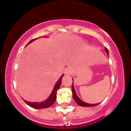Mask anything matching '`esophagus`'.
Segmentation results:
<instances>
[{
	"instance_id": "1",
	"label": "esophagus",
	"mask_w": 131,
	"mask_h": 131,
	"mask_svg": "<svg viewBox=\"0 0 131 131\" xmlns=\"http://www.w3.org/2000/svg\"><path fill=\"white\" fill-rule=\"evenodd\" d=\"M72 73H73V69H72L71 68L68 67V68H66V70H65L66 74H72Z\"/></svg>"
}]
</instances>
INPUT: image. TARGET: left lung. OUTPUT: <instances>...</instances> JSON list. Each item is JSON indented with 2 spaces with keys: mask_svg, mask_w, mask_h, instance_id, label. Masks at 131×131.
Returning <instances> with one entry per match:
<instances>
[{
  "mask_svg": "<svg viewBox=\"0 0 131 131\" xmlns=\"http://www.w3.org/2000/svg\"><path fill=\"white\" fill-rule=\"evenodd\" d=\"M105 50H106V53L108 55V50L107 48H105ZM72 92H73V98L74 100V101L76 102L78 105H80L81 106H94L99 104V103H96V104H89V103H85V102L82 101V100L78 97L77 95H76V91H75L74 86H73V83L72 84Z\"/></svg>",
  "mask_w": 131,
  "mask_h": 131,
  "instance_id": "left-lung-1",
  "label": "left lung"
}]
</instances>
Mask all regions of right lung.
Listing matches in <instances>:
<instances>
[{
	"instance_id": "obj_1",
	"label": "right lung",
	"mask_w": 131,
	"mask_h": 131,
	"mask_svg": "<svg viewBox=\"0 0 131 131\" xmlns=\"http://www.w3.org/2000/svg\"><path fill=\"white\" fill-rule=\"evenodd\" d=\"M37 39L38 38L31 40V41L28 43V45L30 43L34 41V40ZM28 45H27V46H28ZM63 76V75H62V76L60 77V78L59 79V80L57 81L56 84H55V86H54V88L53 91H52V94H50V97H49L47 99H46V100H44V101L41 102H31L26 101V100H24V101H25V102L27 105H28L29 106H31V107L34 108H36V109L47 108L50 107V106H52V105H53L54 102H55V100H56L57 92L58 90V89H59L61 83V79H62Z\"/></svg>"
}]
</instances>
